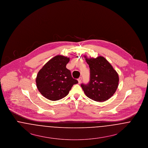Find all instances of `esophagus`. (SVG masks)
I'll use <instances>...</instances> for the list:
<instances>
[{
  "label": "esophagus",
  "instance_id": "1",
  "mask_svg": "<svg viewBox=\"0 0 148 148\" xmlns=\"http://www.w3.org/2000/svg\"><path fill=\"white\" fill-rule=\"evenodd\" d=\"M82 80V77H80L77 79V81H78V83H79V84H80V83H81Z\"/></svg>",
  "mask_w": 148,
  "mask_h": 148
}]
</instances>
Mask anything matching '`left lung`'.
I'll return each instance as SVG.
<instances>
[{"mask_svg":"<svg viewBox=\"0 0 148 148\" xmlns=\"http://www.w3.org/2000/svg\"><path fill=\"white\" fill-rule=\"evenodd\" d=\"M84 58L90 68V81L81 86L89 98L105 101L113 96L118 88V74L103 56L88 58L85 56Z\"/></svg>","mask_w":148,"mask_h":148,"instance_id":"left-lung-1","label":"left lung"}]
</instances>
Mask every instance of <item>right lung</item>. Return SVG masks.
<instances>
[{
    "instance_id": "add662e5",
    "label": "right lung",
    "mask_w": 148,
    "mask_h": 148,
    "mask_svg": "<svg viewBox=\"0 0 148 148\" xmlns=\"http://www.w3.org/2000/svg\"><path fill=\"white\" fill-rule=\"evenodd\" d=\"M69 58L56 56L51 59L39 71L36 78L37 88L42 96L56 101L66 97L77 80L71 77V71L66 68Z\"/></svg>"
}]
</instances>
